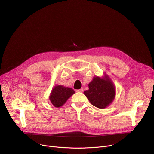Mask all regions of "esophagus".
<instances>
[{
  "label": "esophagus",
  "instance_id": "1",
  "mask_svg": "<svg viewBox=\"0 0 154 154\" xmlns=\"http://www.w3.org/2000/svg\"><path fill=\"white\" fill-rule=\"evenodd\" d=\"M83 91H84L83 88H80V89H78V90H76L75 91H76L77 92H83Z\"/></svg>",
  "mask_w": 154,
  "mask_h": 154
}]
</instances>
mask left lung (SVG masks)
Segmentation results:
<instances>
[{
	"label": "left lung",
	"instance_id": "left-lung-1",
	"mask_svg": "<svg viewBox=\"0 0 154 154\" xmlns=\"http://www.w3.org/2000/svg\"><path fill=\"white\" fill-rule=\"evenodd\" d=\"M106 78L94 77L88 84V90L84 92L93 106L99 109L107 107L114 99L116 95L114 85L107 77Z\"/></svg>",
	"mask_w": 154,
	"mask_h": 154
}]
</instances>
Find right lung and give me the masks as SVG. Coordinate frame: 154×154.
Wrapping results in <instances>:
<instances>
[{"label": "right lung", "mask_w": 154, "mask_h": 154, "mask_svg": "<svg viewBox=\"0 0 154 154\" xmlns=\"http://www.w3.org/2000/svg\"><path fill=\"white\" fill-rule=\"evenodd\" d=\"M74 93V91L71 88L57 85L53 88L49 99L53 106L55 107H60Z\"/></svg>", "instance_id": "1"}]
</instances>
